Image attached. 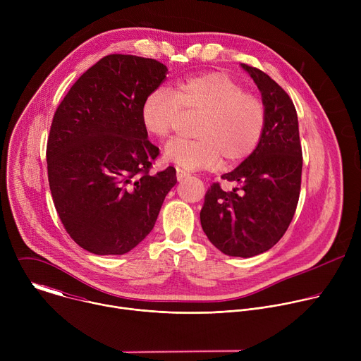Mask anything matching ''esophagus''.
<instances>
[{"instance_id":"esophagus-1","label":"esophagus","mask_w":361,"mask_h":361,"mask_svg":"<svg viewBox=\"0 0 361 361\" xmlns=\"http://www.w3.org/2000/svg\"><path fill=\"white\" fill-rule=\"evenodd\" d=\"M188 176H190V174H188V173H185L184 170H181V169H177V180H178V181H183V180H185Z\"/></svg>"}]
</instances>
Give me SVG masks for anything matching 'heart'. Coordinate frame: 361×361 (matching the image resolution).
Returning a JSON list of instances; mask_svg holds the SVG:
<instances>
[{
    "label": "heart",
    "mask_w": 361,
    "mask_h": 361,
    "mask_svg": "<svg viewBox=\"0 0 361 361\" xmlns=\"http://www.w3.org/2000/svg\"><path fill=\"white\" fill-rule=\"evenodd\" d=\"M183 113L200 114L197 138L171 140L164 147V160L184 170L214 169L223 156L230 163L248 157L266 126L262 99L219 71L185 78L173 90L151 91L141 106V121L151 135L163 138L176 128Z\"/></svg>",
    "instance_id": "b5f03b06"
}]
</instances>
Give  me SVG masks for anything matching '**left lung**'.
Here are the masks:
<instances>
[{
  "label": "left lung",
  "mask_w": 361,
  "mask_h": 361,
  "mask_svg": "<svg viewBox=\"0 0 361 361\" xmlns=\"http://www.w3.org/2000/svg\"><path fill=\"white\" fill-rule=\"evenodd\" d=\"M241 68L262 92L264 133L250 156L221 176L240 187L224 191L214 183L205 192L200 221L221 252L248 259L270 250L288 228L300 197L302 154L288 94L262 70Z\"/></svg>",
  "instance_id": "left-lung-1"
}]
</instances>
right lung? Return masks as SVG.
Instances as JSON below:
<instances>
[{
	"instance_id": "1",
	"label": "right lung",
	"mask_w": 361,
	"mask_h": 361,
	"mask_svg": "<svg viewBox=\"0 0 361 361\" xmlns=\"http://www.w3.org/2000/svg\"><path fill=\"white\" fill-rule=\"evenodd\" d=\"M167 67L111 54L88 68L59 106L47 142L51 195L70 237L98 255H121L157 221L176 169L149 174L159 147L141 121Z\"/></svg>"
}]
</instances>
